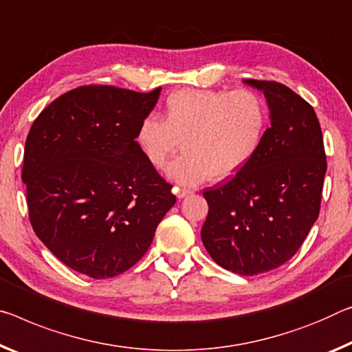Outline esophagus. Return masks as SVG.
Instances as JSON below:
<instances>
[{
  "label": "esophagus",
  "instance_id": "esophagus-1",
  "mask_svg": "<svg viewBox=\"0 0 352 352\" xmlns=\"http://www.w3.org/2000/svg\"><path fill=\"white\" fill-rule=\"evenodd\" d=\"M174 192L178 199H185L189 196V194H192L191 189H186V188H174Z\"/></svg>",
  "mask_w": 352,
  "mask_h": 352
}]
</instances>
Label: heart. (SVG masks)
<instances>
[{"label":"heart","mask_w":352,"mask_h":352,"mask_svg":"<svg viewBox=\"0 0 352 352\" xmlns=\"http://www.w3.org/2000/svg\"><path fill=\"white\" fill-rule=\"evenodd\" d=\"M267 126L270 108L254 91L182 89L167 97L164 119L152 114L141 122L138 141L156 169L182 146L185 153L167 167V177L196 186L238 175L258 153Z\"/></svg>","instance_id":"b5f03b06"}]
</instances>
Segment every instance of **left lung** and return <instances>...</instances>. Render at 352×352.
<instances>
[{"mask_svg": "<svg viewBox=\"0 0 352 352\" xmlns=\"http://www.w3.org/2000/svg\"><path fill=\"white\" fill-rule=\"evenodd\" d=\"M265 94L271 126L255 158L224 185L205 189L202 243L241 276L276 270L298 252L320 214L327 169L315 109L276 81L244 80Z\"/></svg>", "mask_w": 352, "mask_h": 352, "instance_id": "left-lung-1", "label": "left lung"}]
</instances>
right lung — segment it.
Returning a JSON list of instances; mask_svg holds the SVG:
<instances>
[{"label":"right lung","instance_id":"right-lung-1","mask_svg":"<svg viewBox=\"0 0 352 352\" xmlns=\"http://www.w3.org/2000/svg\"><path fill=\"white\" fill-rule=\"evenodd\" d=\"M160 92L81 86L31 126L21 170L31 226L76 272L109 278L130 270L177 202L136 141Z\"/></svg>","mask_w":352,"mask_h":352}]
</instances>
